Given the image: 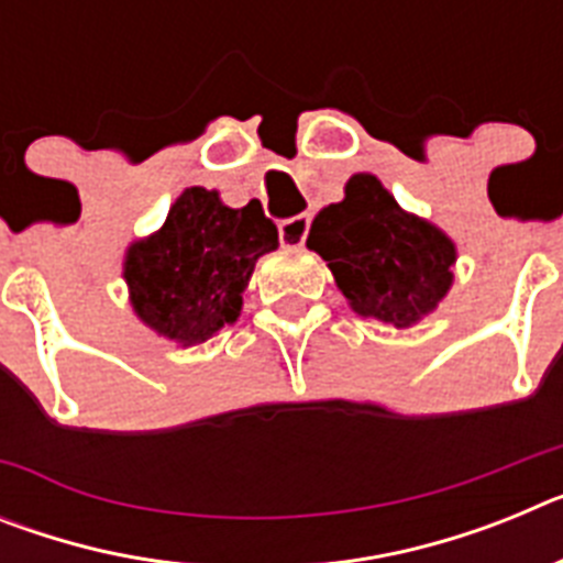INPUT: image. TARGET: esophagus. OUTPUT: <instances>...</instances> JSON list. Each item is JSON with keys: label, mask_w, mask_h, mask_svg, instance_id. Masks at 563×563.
<instances>
[{"label": "esophagus", "mask_w": 563, "mask_h": 563, "mask_svg": "<svg viewBox=\"0 0 563 563\" xmlns=\"http://www.w3.org/2000/svg\"><path fill=\"white\" fill-rule=\"evenodd\" d=\"M307 233H310V217H307V213H298V217L278 222V239H282V245L287 247L305 245Z\"/></svg>", "instance_id": "esophagus-1"}]
</instances>
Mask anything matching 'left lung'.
<instances>
[{"label": "left lung", "instance_id": "left-lung-1", "mask_svg": "<svg viewBox=\"0 0 563 563\" xmlns=\"http://www.w3.org/2000/svg\"><path fill=\"white\" fill-rule=\"evenodd\" d=\"M307 247L324 258L357 316L397 330L434 312L454 282V242L402 211L375 174H352L343 200L312 220Z\"/></svg>", "mask_w": 563, "mask_h": 563}]
</instances>
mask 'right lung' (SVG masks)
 I'll return each mask as SVG.
<instances>
[{
	"label": "right lung",
	"instance_id": "right-lung-1",
	"mask_svg": "<svg viewBox=\"0 0 563 563\" xmlns=\"http://www.w3.org/2000/svg\"><path fill=\"white\" fill-rule=\"evenodd\" d=\"M276 247L278 231L258 200L228 208L217 191L186 188L161 231L129 245L132 310L168 341H208L236 321L256 258Z\"/></svg>",
	"mask_w": 563,
	"mask_h": 563
}]
</instances>
